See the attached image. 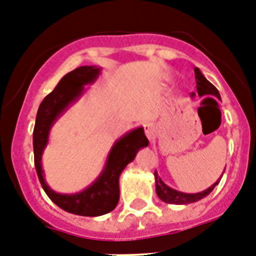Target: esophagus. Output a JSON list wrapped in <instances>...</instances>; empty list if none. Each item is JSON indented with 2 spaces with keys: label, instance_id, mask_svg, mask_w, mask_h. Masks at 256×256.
<instances>
[{
  "label": "esophagus",
  "instance_id": "34e87169",
  "mask_svg": "<svg viewBox=\"0 0 256 256\" xmlns=\"http://www.w3.org/2000/svg\"><path fill=\"white\" fill-rule=\"evenodd\" d=\"M144 132L148 136V139H154V126L151 124H144Z\"/></svg>",
  "mask_w": 256,
  "mask_h": 256
}]
</instances>
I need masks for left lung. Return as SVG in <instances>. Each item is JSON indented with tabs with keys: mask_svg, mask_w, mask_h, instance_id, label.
<instances>
[{
	"mask_svg": "<svg viewBox=\"0 0 256 256\" xmlns=\"http://www.w3.org/2000/svg\"><path fill=\"white\" fill-rule=\"evenodd\" d=\"M195 72V82H196V91L198 95L200 96H216L220 98V94H218V88L212 84L211 82H208L206 76L202 74V72L198 68H194ZM195 95V94H192ZM220 182V180L214 182L212 186L207 188V190L202 191V192H195V194H188V192H182V191L174 190V188H169L168 184H165L164 181L158 177V172L154 170V184H156V194L160 198L161 200L169 204H190V203H195V202L200 200L203 198L207 196L208 194H211V191L214 190V186Z\"/></svg>",
	"mask_w": 256,
	"mask_h": 256,
	"instance_id": "left-lung-1",
	"label": "left lung"
}]
</instances>
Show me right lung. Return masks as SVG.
Segmentation results:
<instances>
[{
  "label": "right lung",
  "mask_w": 256,
  "mask_h": 256,
  "mask_svg": "<svg viewBox=\"0 0 256 256\" xmlns=\"http://www.w3.org/2000/svg\"><path fill=\"white\" fill-rule=\"evenodd\" d=\"M102 68L98 66H80L58 82L57 87L45 96L38 106L34 128V154L38 181L54 204L64 211L79 216H102L113 211L120 200V176L128 162L135 158L140 148L147 147L143 128H134L116 140L108 154L104 169L87 188L75 194H60L52 190L45 182L42 158L48 144L49 132L66 109L78 102L86 91L84 86L92 84L98 78Z\"/></svg>",
  "instance_id": "1"
}]
</instances>
